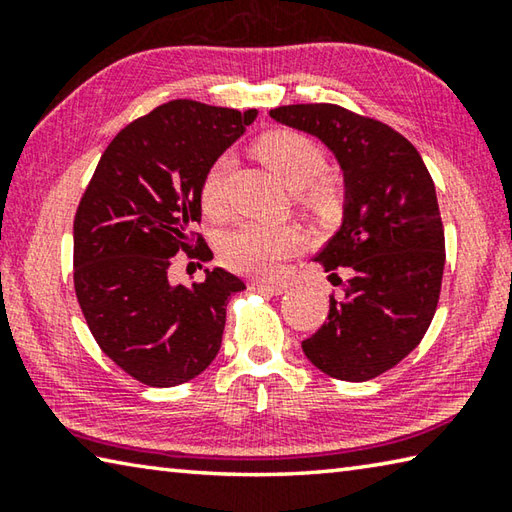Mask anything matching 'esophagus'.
<instances>
[{
  "label": "esophagus",
  "mask_w": 512,
  "mask_h": 512,
  "mask_svg": "<svg viewBox=\"0 0 512 512\" xmlns=\"http://www.w3.org/2000/svg\"><path fill=\"white\" fill-rule=\"evenodd\" d=\"M250 289H255V291H262V293H271V296H282V293L287 291V284L255 280V282H250Z\"/></svg>",
  "instance_id": "esophagus-1"
}]
</instances>
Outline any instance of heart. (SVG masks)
I'll use <instances>...</instances> for the list:
<instances>
[{
  "label": "heart",
  "instance_id": "obj_1",
  "mask_svg": "<svg viewBox=\"0 0 512 512\" xmlns=\"http://www.w3.org/2000/svg\"><path fill=\"white\" fill-rule=\"evenodd\" d=\"M255 153L268 169L293 192L300 193V201L316 212L332 207L334 196L327 185L316 183L325 171V153L307 135L296 131H271L255 142ZM230 169V158L221 155L207 167L201 183V203L210 214L223 210L225 176ZM305 246V235L296 225H266L244 223L228 232L221 244L225 264L239 273L273 277L282 271L284 259L296 255Z\"/></svg>",
  "mask_w": 512,
  "mask_h": 512
}]
</instances>
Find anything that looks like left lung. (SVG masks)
<instances>
[{"mask_svg":"<svg viewBox=\"0 0 512 512\" xmlns=\"http://www.w3.org/2000/svg\"><path fill=\"white\" fill-rule=\"evenodd\" d=\"M277 124L318 137L343 171V221L314 257L329 280L345 268L343 300L302 352L343 381H368L418 348L436 314L445 230L436 187L404 135L334 103L268 112Z\"/></svg>","mask_w":512,"mask_h":512,"instance_id":"obj_1","label":"left lung"}]
</instances>
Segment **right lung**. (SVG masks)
<instances>
[{
    "label": "right lung",
    "mask_w": 512,
    "mask_h": 512,
    "mask_svg": "<svg viewBox=\"0 0 512 512\" xmlns=\"http://www.w3.org/2000/svg\"><path fill=\"white\" fill-rule=\"evenodd\" d=\"M257 110L176 99L135 119L108 144L74 219V289L88 327L117 366L146 386L185 384L221 348L225 307L246 284L223 268L171 284L178 250L207 262L194 241L201 183L244 135Z\"/></svg>",
    "instance_id": "add662e5"
}]
</instances>
